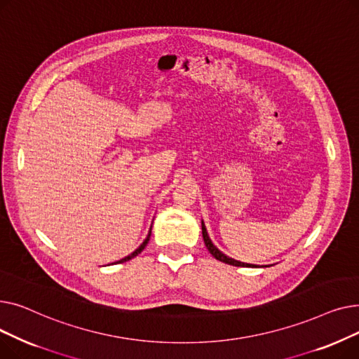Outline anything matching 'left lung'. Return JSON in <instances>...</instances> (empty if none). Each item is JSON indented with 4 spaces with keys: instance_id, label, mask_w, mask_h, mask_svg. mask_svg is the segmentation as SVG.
<instances>
[{
    "instance_id": "left-lung-1",
    "label": "left lung",
    "mask_w": 359,
    "mask_h": 359,
    "mask_svg": "<svg viewBox=\"0 0 359 359\" xmlns=\"http://www.w3.org/2000/svg\"><path fill=\"white\" fill-rule=\"evenodd\" d=\"M202 236H203V241H205V246H206V249L210 250V253L217 259V260H219V262H224V263H229V265H233V266H244V268H253V265H249V263H243V262H238V260H234V259H231V257H229V256H225L224 253H221L214 244H212V241H211V238L208 237V233H206V229H205V225H203V222H202Z\"/></svg>"
}]
</instances>
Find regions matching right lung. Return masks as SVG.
<instances>
[{
    "label": "right lung",
    "instance_id": "1",
    "mask_svg": "<svg viewBox=\"0 0 359 359\" xmlns=\"http://www.w3.org/2000/svg\"><path fill=\"white\" fill-rule=\"evenodd\" d=\"M149 237H151V230H149V233H148V236H147V238L144 240V243L141 244V246L134 252V253H130L129 256H126V257H123V259H121V260H118L116 263H123V262H126V260H130V259H134L135 256H138L144 249H145V246H147V243L149 241Z\"/></svg>",
    "mask_w": 359,
    "mask_h": 359
}]
</instances>
